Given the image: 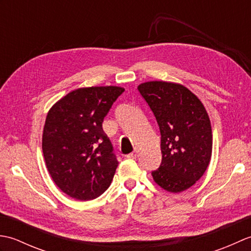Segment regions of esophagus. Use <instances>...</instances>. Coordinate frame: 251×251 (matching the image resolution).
<instances>
[{"instance_id":"obj_1","label":"esophagus","mask_w":251,"mask_h":251,"mask_svg":"<svg viewBox=\"0 0 251 251\" xmlns=\"http://www.w3.org/2000/svg\"><path fill=\"white\" fill-rule=\"evenodd\" d=\"M137 150L136 151H134V152H132V153H129L128 154V155H127V157H128V158H136L137 157Z\"/></svg>"}]
</instances>
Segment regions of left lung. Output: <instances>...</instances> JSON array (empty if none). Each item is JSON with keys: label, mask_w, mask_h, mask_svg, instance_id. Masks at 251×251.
Instances as JSON below:
<instances>
[{"label": "left lung", "mask_w": 251, "mask_h": 251, "mask_svg": "<svg viewBox=\"0 0 251 251\" xmlns=\"http://www.w3.org/2000/svg\"><path fill=\"white\" fill-rule=\"evenodd\" d=\"M161 131L162 164L154 181L179 193L195 184L209 165L212 151L210 120L201 100L183 85L152 81L138 86Z\"/></svg>", "instance_id": "1"}]
</instances>
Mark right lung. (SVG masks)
Returning <instances> with one entry per match:
<instances>
[{
  "label": "right lung",
  "instance_id": "right-lung-1",
  "mask_svg": "<svg viewBox=\"0 0 251 251\" xmlns=\"http://www.w3.org/2000/svg\"><path fill=\"white\" fill-rule=\"evenodd\" d=\"M124 90L78 88L47 113L42 138L46 167L58 188L72 199H97L112 182L119 162L102 123Z\"/></svg>",
  "mask_w": 251,
  "mask_h": 251
}]
</instances>
